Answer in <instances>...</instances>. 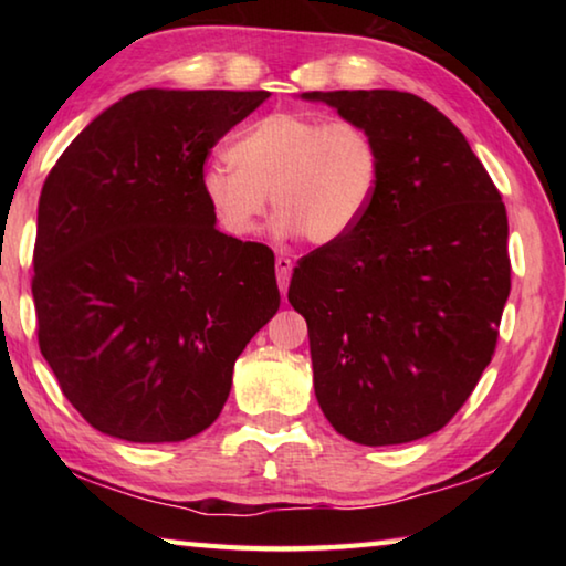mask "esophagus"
Wrapping results in <instances>:
<instances>
[{
    "label": "esophagus",
    "mask_w": 566,
    "mask_h": 566,
    "mask_svg": "<svg viewBox=\"0 0 566 566\" xmlns=\"http://www.w3.org/2000/svg\"><path fill=\"white\" fill-rule=\"evenodd\" d=\"M276 284H280V292L286 294V286H290V280H292V266L294 262L290 260V256H276Z\"/></svg>",
    "instance_id": "1"
}]
</instances>
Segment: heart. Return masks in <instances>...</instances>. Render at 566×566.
I'll use <instances>...</instances> for the list:
<instances>
[{"label":"heart","mask_w":566,"mask_h":566,"mask_svg":"<svg viewBox=\"0 0 566 566\" xmlns=\"http://www.w3.org/2000/svg\"><path fill=\"white\" fill-rule=\"evenodd\" d=\"M379 179L381 147L367 124L272 112L239 134L229 161H207L199 189L229 237L254 234L270 197L274 234L329 247L367 217Z\"/></svg>","instance_id":"b5f03b06"}]
</instances>
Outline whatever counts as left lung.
I'll return each instance as SVG.
<instances>
[{"mask_svg": "<svg viewBox=\"0 0 566 566\" xmlns=\"http://www.w3.org/2000/svg\"><path fill=\"white\" fill-rule=\"evenodd\" d=\"M367 124L381 179L367 217L294 266L314 395L357 444L434 434L492 361L512 286L506 209L464 134L417 94L306 92Z\"/></svg>", "mask_w": 566, "mask_h": 566, "instance_id": "left-lung-1", "label": "left lung"}]
</instances>
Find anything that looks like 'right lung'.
<instances>
[{
    "mask_svg": "<svg viewBox=\"0 0 566 566\" xmlns=\"http://www.w3.org/2000/svg\"><path fill=\"white\" fill-rule=\"evenodd\" d=\"M270 92L139 90L46 177L36 214V339L99 432L181 442L212 424L234 361L280 310L274 252L214 227L209 151Z\"/></svg>",
    "mask_w": 566,
    "mask_h": 566,
    "instance_id": "right-lung-1",
    "label": "right lung"
}]
</instances>
